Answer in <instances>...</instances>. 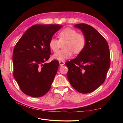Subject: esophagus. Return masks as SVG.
Wrapping results in <instances>:
<instances>
[{
	"mask_svg": "<svg viewBox=\"0 0 123 123\" xmlns=\"http://www.w3.org/2000/svg\"><path fill=\"white\" fill-rule=\"evenodd\" d=\"M59 64L61 66H64L65 65V62H63V61H60L59 62Z\"/></svg>",
	"mask_w": 123,
	"mask_h": 123,
	"instance_id": "esophagus-1",
	"label": "esophagus"
}]
</instances>
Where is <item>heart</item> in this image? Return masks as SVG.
Returning a JSON list of instances; mask_svg holds the SVG:
<instances>
[{
  "label": "heart",
  "instance_id": "obj_1",
  "mask_svg": "<svg viewBox=\"0 0 123 123\" xmlns=\"http://www.w3.org/2000/svg\"><path fill=\"white\" fill-rule=\"evenodd\" d=\"M59 39L52 38L49 43V47L54 52L57 51L62 44L64 49L58 51L53 56V58L63 61L72 56L73 52L77 54L83 50L86 45V37L83 33L70 28H65L58 34Z\"/></svg>",
  "mask_w": 123,
  "mask_h": 123
}]
</instances>
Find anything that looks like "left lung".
Segmentation results:
<instances>
[{
  "mask_svg": "<svg viewBox=\"0 0 123 123\" xmlns=\"http://www.w3.org/2000/svg\"><path fill=\"white\" fill-rule=\"evenodd\" d=\"M80 29L86 37L83 50L66 65L67 77L73 88L81 93L95 90L105 80L110 66L108 44L94 28L85 24L74 25Z\"/></svg>",
  "mask_w": 123,
  "mask_h": 123,
  "instance_id": "1",
  "label": "left lung"
}]
</instances>
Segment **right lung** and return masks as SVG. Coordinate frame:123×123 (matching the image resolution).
Here are the masks:
<instances>
[{"label":"right lung","mask_w":123,"mask_h":123,"mask_svg":"<svg viewBox=\"0 0 123 123\" xmlns=\"http://www.w3.org/2000/svg\"><path fill=\"white\" fill-rule=\"evenodd\" d=\"M59 25H35L26 31L14 47L13 76L25 94L34 98L45 95L51 88L58 68L50 58V40L62 27Z\"/></svg>","instance_id":"obj_1"}]
</instances>
